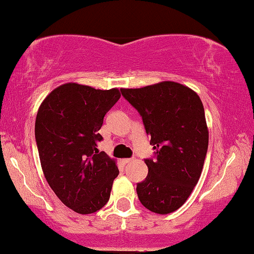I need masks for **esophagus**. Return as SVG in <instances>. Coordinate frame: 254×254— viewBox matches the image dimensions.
Segmentation results:
<instances>
[{
	"instance_id": "1",
	"label": "esophagus",
	"mask_w": 254,
	"mask_h": 254,
	"mask_svg": "<svg viewBox=\"0 0 254 254\" xmlns=\"http://www.w3.org/2000/svg\"><path fill=\"white\" fill-rule=\"evenodd\" d=\"M131 161H132V159H124L123 160V163L124 164H128V163H130Z\"/></svg>"
}]
</instances>
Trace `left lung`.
<instances>
[{"label":"left lung","instance_id":"8db88e82","mask_svg":"<svg viewBox=\"0 0 254 254\" xmlns=\"http://www.w3.org/2000/svg\"><path fill=\"white\" fill-rule=\"evenodd\" d=\"M120 91L138 111L155 151L152 159L144 160L148 174L137 184V196L153 213H172L192 192L207 154L201 100L188 86L170 81Z\"/></svg>","mask_w":254,"mask_h":254}]
</instances>
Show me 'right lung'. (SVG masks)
Masks as SVG:
<instances>
[{
	"mask_svg": "<svg viewBox=\"0 0 254 254\" xmlns=\"http://www.w3.org/2000/svg\"><path fill=\"white\" fill-rule=\"evenodd\" d=\"M119 98L118 89L66 83L46 97L37 114L35 136L46 180L78 214L101 209L119 174L115 161L98 151L103 118Z\"/></svg>",
	"mask_w": 254,
	"mask_h": 254,
	"instance_id": "1",
	"label": "right lung"
}]
</instances>
